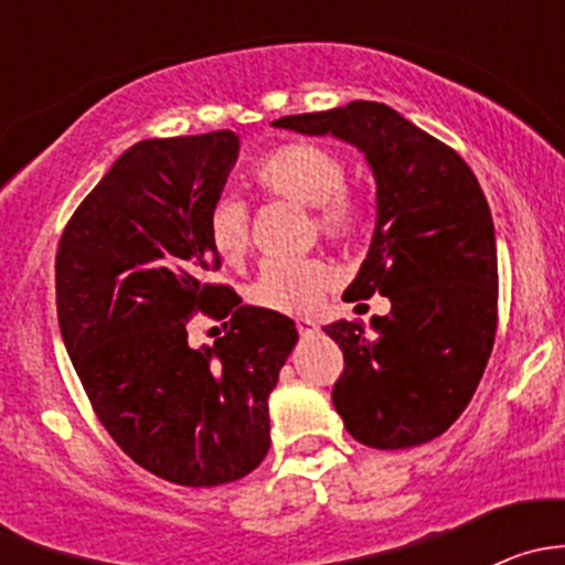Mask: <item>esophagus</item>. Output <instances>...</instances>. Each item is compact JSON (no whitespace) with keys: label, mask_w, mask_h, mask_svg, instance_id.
I'll return each instance as SVG.
<instances>
[{"label":"esophagus","mask_w":565,"mask_h":565,"mask_svg":"<svg viewBox=\"0 0 565 565\" xmlns=\"http://www.w3.org/2000/svg\"><path fill=\"white\" fill-rule=\"evenodd\" d=\"M295 324H298V333H300V335H311V333H317V322H315V319L300 317L298 322H295Z\"/></svg>","instance_id":"obj_1"}]
</instances>
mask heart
<instances>
[{
	"mask_svg": "<svg viewBox=\"0 0 565 565\" xmlns=\"http://www.w3.org/2000/svg\"><path fill=\"white\" fill-rule=\"evenodd\" d=\"M250 182L262 196L311 207L319 235L333 243H352L366 232L369 204L347 188V163L339 152L311 141H289L276 147L250 169ZM207 235L226 267H241L248 256V207L237 199H218L210 207ZM339 281L333 262L309 259L265 262L250 284V303L284 315H306L322 292Z\"/></svg>",
	"mask_w": 565,
	"mask_h": 565,
	"instance_id": "1",
	"label": "heart"
}]
</instances>
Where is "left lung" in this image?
Returning a JSON list of instances; mask_svg holds the SVG:
<instances>
[{
    "label": "left lung",
    "instance_id": "obj_1",
    "mask_svg": "<svg viewBox=\"0 0 565 565\" xmlns=\"http://www.w3.org/2000/svg\"><path fill=\"white\" fill-rule=\"evenodd\" d=\"M276 128L361 147L377 180L372 248L344 300L385 295L391 315L333 322L344 352L333 404L380 451L440 437L465 413L498 330V248L487 196L454 147L374 100L295 114Z\"/></svg>",
    "mask_w": 565,
    "mask_h": 565
}]
</instances>
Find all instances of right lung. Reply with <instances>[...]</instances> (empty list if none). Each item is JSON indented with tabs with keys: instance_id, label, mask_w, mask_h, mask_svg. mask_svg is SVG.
I'll return each instance as SVG.
<instances>
[{
	"instance_id": "obj_1",
	"label": "right lung",
	"mask_w": 565,
	"mask_h": 565,
	"mask_svg": "<svg viewBox=\"0 0 565 565\" xmlns=\"http://www.w3.org/2000/svg\"><path fill=\"white\" fill-rule=\"evenodd\" d=\"M241 139L232 130L125 150L67 221L56 248V319L111 440L180 487H218L270 448L267 396L298 341L289 317L210 284L221 259L207 215ZM202 310L231 330L193 351Z\"/></svg>"
}]
</instances>
